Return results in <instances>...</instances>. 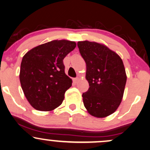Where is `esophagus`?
<instances>
[{
    "label": "esophagus",
    "mask_w": 150,
    "mask_h": 150,
    "mask_svg": "<svg viewBox=\"0 0 150 150\" xmlns=\"http://www.w3.org/2000/svg\"><path fill=\"white\" fill-rule=\"evenodd\" d=\"M78 80H79L78 77H76V78L73 79V81H74V82H75V83H77V81H78Z\"/></svg>",
    "instance_id": "1"
}]
</instances>
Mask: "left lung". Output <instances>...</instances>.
<instances>
[{
  "label": "left lung",
  "mask_w": 150,
  "mask_h": 150,
  "mask_svg": "<svg viewBox=\"0 0 150 150\" xmlns=\"http://www.w3.org/2000/svg\"><path fill=\"white\" fill-rule=\"evenodd\" d=\"M77 46L86 64L89 88L83 93V102L91 115L104 117L114 113L120 105L127 76L121 58L105 45L88 41Z\"/></svg>",
  "instance_id": "8db88e82"
}]
</instances>
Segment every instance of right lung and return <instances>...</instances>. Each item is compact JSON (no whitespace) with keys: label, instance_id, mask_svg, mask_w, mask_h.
I'll return each mask as SVG.
<instances>
[{"label":"right lung","instance_id":"obj_1","mask_svg":"<svg viewBox=\"0 0 150 150\" xmlns=\"http://www.w3.org/2000/svg\"><path fill=\"white\" fill-rule=\"evenodd\" d=\"M76 47L74 41L54 40L26 53L21 64L20 82L28 102L39 111H51L61 105L72 86L63 59Z\"/></svg>","mask_w":150,"mask_h":150}]
</instances>
